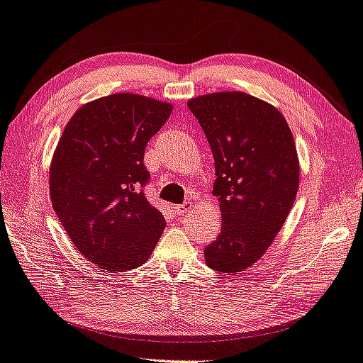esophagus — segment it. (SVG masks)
Listing matches in <instances>:
<instances>
[{"label":"esophagus","instance_id":"1","mask_svg":"<svg viewBox=\"0 0 363 363\" xmlns=\"http://www.w3.org/2000/svg\"><path fill=\"white\" fill-rule=\"evenodd\" d=\"M193 208V203H183V204H178L175 206V214L177 216H183L185 213H188L189 209Z\"/></svg>","mask_w":363,"mask_h":363}]
</instances>
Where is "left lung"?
<instances>
[{
	"instance_id": "left-lung-1",
	"label": "left lung",
	"mask_w": 363,
	"mask_h": 363,
	"mask_svg": "<svg viewBox=\"0 0 363 363\" xmlns=\"http://www.w3.org/2000/svg\"><path fill=\"white\" fill-rule=\"evenodd\" d=\"M213 150L214 196L222 228L204 250L211 269L240 274L281 230L298 191L300 165L286 118L274 105L245 92L188 100Z\"/></svg>"
}]
</instances>
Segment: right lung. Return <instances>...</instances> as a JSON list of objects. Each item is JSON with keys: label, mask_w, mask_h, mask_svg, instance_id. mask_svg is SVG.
Segmentation results:
<instances>
[{"label": "right lung", "mask_w": 363, "mask_h": 363, "mask_svg": "<svg viewBox=\"0 0 363 363\" xmlns=\"http://www.w3.org/2000/svg\"><path fill=\"white\" fill-rule=\"evenodd\" d=\"M174 105L138 94L92 100L71 116L50 165V198L71 242L100 269L149 259L165 228L144 194V150Z\"/></svg>", "instance_id": "add662e5"}]
</instances>
